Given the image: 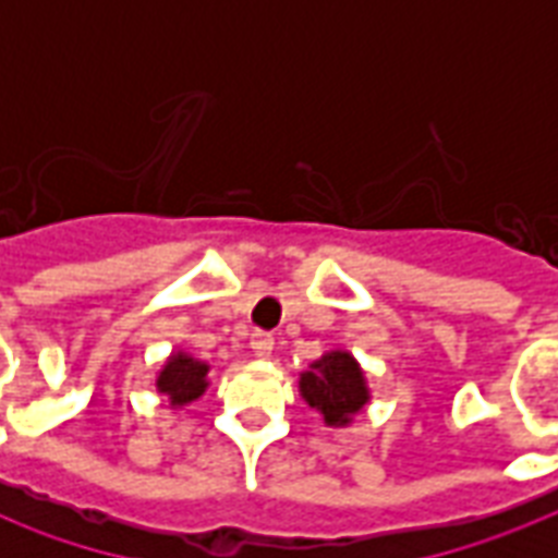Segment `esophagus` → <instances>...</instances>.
Masks as SVG:
<instances>
[{
	"instance_id": "34e87169",
	"label": "esophagus",
	"mask_w": 558,
	"mask_h": 558,
	"mask_svg": "<svg viewBox=\"0 0 558 558\" xmlns=\"http://www.w3.org/2000/svg\"><path fill=\"white\" fill-rule=\"evenodd\" d=\"M252 350L257 359H269L271 350H275V339L269 332H254L252 336Z\"/></svg>"
}]
</instances>
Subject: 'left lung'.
I'll use <instances>...</instances> for the list:
<instances>
[{
    "label": "left lung",
    "mask_w": 558,
    "mask_h": 558,
    "mask_svg": "<svg viewBox=\"0 0 558 558\" xmlns=\"http://www.w3.org/2000/svg\"><path fill=\"white\" fill-rule=\"evenodd\" d=\"M298 390L330 428H348L371 402L365 371L350 350L341 348L327 350L324 356L310 362V367L298 376Z\"/></svg>",
    "instance_id": "1"
}]
</instances>
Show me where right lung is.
Wrapping results in <instances>:
<instances>
[{
  "mask_svg": "<svg viewBox=\"0 0 558 558\" xmlns=\"http://www.w3.org/2000/svg\"><path fill=\"white\" fill-rule=\"evenodd\" d=\"M208 362L193 359L187 350H173L156 373V390H159V397L168 399L173 411H179V408L196 402L208 390Z\"/></svg>",
  "mask_w": 558,
  "mask_h": 558,
  "instance_id": "right-lung-1",
  "label": "right lung"
}]
</instances>
